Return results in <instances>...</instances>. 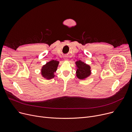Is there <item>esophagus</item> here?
<instances>
[{"label":"esophagus","mask_w":132,"mask_h":132,"mask_svg":"<svg viewBox=\"0 0 132 132\" xmlns=\"http://www.w3.org/2000/svg\"><path fill=\"white\" fill-rule=\"evenodd\" d=\"M64 60H68V58H67V57H64Z\"/></svg>","instance_id":"esophagus-1"}]
</instances>
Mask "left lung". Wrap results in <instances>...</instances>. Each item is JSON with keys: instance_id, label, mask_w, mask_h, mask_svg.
Segmentation results:
<instances>
[{"instance_id": "obj_1", "label": "left lung", "mask_w": 132, "mask_h": 132, "mask_svg": "<svg viewBox=\"0 0 132 132\" xmlns=\"http://www.w3.org/2000/svg\"><path fill=\"white\" fill-rule=\"evenodd\" d=\"M75 63L77 67L76 74H77V77L79 79H85L91 74L90 66L87 65L81 60L77 61Z\"/></svg>"}]
</instances>
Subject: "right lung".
I'll return each mask as SVG.
<instances>
[{
    "label": "right lung",
    "mask_w": 132,
    "mask_h": 132,
    "mask_svg": "<svg viewBox=\"0 0 132 132\" xmlns=\"http://www.w3.org/2000/svg\"><path fill=\"white\" fill-rule=\"evenodd\" d=\"M59 64V61L56 60H51L44 65L41 70V74L43 77L50 80L54 78V73L57 71Z\"/></svg>",
    "instance_id": "add662e5"
}]
</instances>
